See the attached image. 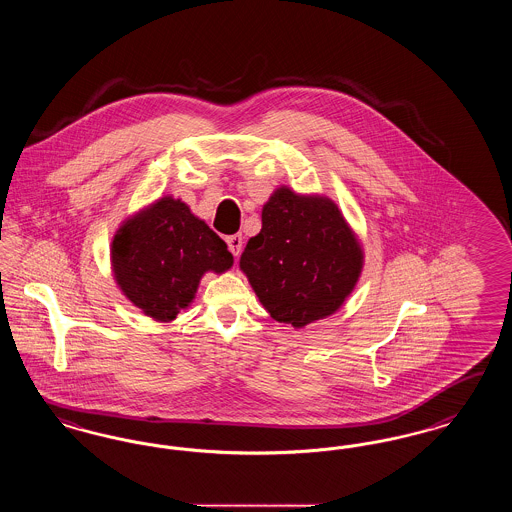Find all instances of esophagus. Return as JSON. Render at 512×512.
<instances>
[{
  "instance_id": "1",
  "label": "esophagus",
  "mask_w": 512,
  "mask_h": 512,
  "mask_svg": "<svg viewBox=\"0 0 512 512\" xmlns=\"http://www.w3.org/2000/svg\"><path fill=\"white\" fill-rule=\"evenodd\" d=\"M226 244H228V249L232 251V255H234V257H240L242 247H244V238H242V234L228 236V238H226Z\"/></svg>"
}]
</instances>
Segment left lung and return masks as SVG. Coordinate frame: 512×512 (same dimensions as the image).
Here are the masks:
<instances>
[{
	"instance_id": "left-lung-1",
	"label": "left lung",
	"mask_w": 512,
	"mask_h": 512,
	"mask_svg": "<svg viewBox=\"0 0 512 512\" xmlns=\"http://www.w3.org/2000/svg\"><path fill=\"white\" fill-rule=\"evenodd\" d=\"M263 228L240 257L266 312L305 328L345 305L364 270V246L329 196L278 186L261 211Z\"/></svg>"
}]
</instances>
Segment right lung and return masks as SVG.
Wrapping results in <instances>:
<instances>
[{
	"instance_id": "right-lung-1",
	"label": "right lung",
	"mask_w": 512,
	"mask_h": 512,
	"mask_svg": "<svg viewBox=\"0 0 512 512\" xmlns=\"http://www.w3.org/2000/svg\"><path fill=\"white\" fill-rule=\"evenodd\" d=\"M232 265L225 242L171 194L125 217L110 244V268L123 297L164 324L194 303L204 274H225Z\"/></svg>"
}]
</instances>
